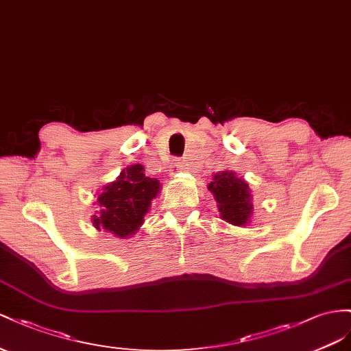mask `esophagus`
<instances>
[{"instance_id":"1","label":"esophagus","mask_w":351,"mask_h":351,"mask_svg":"<svg viewBox=\"0 0 351 351\" xmlns=\"http://www.w3.org/2000/svg\"><path fill=\"white\" fill-rule=\"evenodd\" d=\"M184 167V162L181 158H173L172 165H170V172L172 173H178L179 170H181Z\"/></svg>"}]
</instances>
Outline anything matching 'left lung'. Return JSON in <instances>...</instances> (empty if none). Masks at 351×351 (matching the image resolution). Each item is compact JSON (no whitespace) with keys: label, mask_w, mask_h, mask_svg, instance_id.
<instances>
[{"label":"left lung","mask_w":351,"mask_h":351,"mask_svg":"<svg viewBox=\"0 0 351 351\" xmlns=\"http://www.w3.org/2000/svg\"><path fill=\"white\" fill-rule=\"evenodd\" d=\"M207 189L217 202L220 217L235 226H245L250 223L253 204L248 184L234 172L216 173Z\"/></svg>","instance_id":"1"}]
</instances>
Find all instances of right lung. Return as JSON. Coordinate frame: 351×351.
<instances>
[{"label": "right lung", "instance_id": "1", "mask_svg": "<svg viewBox=\"0 0 351 351\" xmlns=\"http://www.w3.org/2000/svg\"><path fill=\"white\" fill-rule=\"evenodd\" d=\"M158 193V179L145 176L141 165L123 169L116 181L104 186L98 195L101 210L99 215L93 216L94 226L98 231L106 229L119 238L134 235L144 223L152 199Z\"/></svg>", "mask_w": 351, "mask_h": 351}]
</instances>
